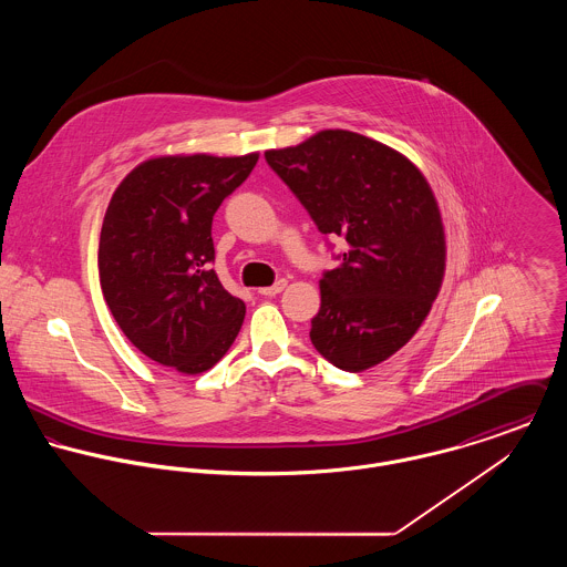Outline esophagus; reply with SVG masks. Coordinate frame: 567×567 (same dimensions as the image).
Wrapping results in <instances>:
<instances>
[{"label": "esophagus", "mask_w": 567, "mask_h": 567, "mask_svg": "<svg viewBox=\"0 0 567 567\" xmlns=\"http://www.w3.org/2000/svg\"><path fill=\"white\" fill-rule=\"evenodd\" d=\"M286 279H279L275 286H268V288H259V295H264V297H277L284 288H286Z\"/></svg>", "instance_id": "34e87169"}]
</instances>
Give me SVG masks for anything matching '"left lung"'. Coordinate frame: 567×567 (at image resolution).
<instances>
[{
  "label": "left lung",
  "mask_w": 567,
  "mask_h": 567,
  "mask_svg": "<svg viewBox=\"0 0 567 567\" xmlns=\"http://www.w3.org/2000/svg\"><path fill=\"white\" fill-rule=\"evenodd\" d=\"M264 157L319 231L349 246L321 279L312 344L349 373L389 360L430 315L445 275V229L427 178L395 148L342 128Z\"/></svg>",
  "instance_id": "1"
}]
</instances>
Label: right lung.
Masks as SVG:
<instances>
[{
	"label": "right lung",
	"instance_id": "add662e5",
	"mask_svg": "<svg viewBox=\"0 0 567 567\" xmlns=\"http://www.w3.org/2000/svg\"><path fill=\"white\" fill-rule=\"evenodd\" d=\"M257 159L153 157L122 178L106 207L97 246L104 301L144 355L178 373L209 371L243 327V299L209 266L212 220Z\"/></svg>",
	"mask_w": 567,
	"mask_h": 567
}]
</instances>
